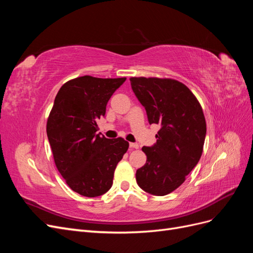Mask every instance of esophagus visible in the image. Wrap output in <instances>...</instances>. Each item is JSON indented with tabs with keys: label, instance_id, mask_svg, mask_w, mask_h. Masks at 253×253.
<instances>
[{
	"label": "esophagus",
	"instance_id": "esophagus-1",
	"mask_svg": "<svg viewBox=\"0 0 253 253\" xmlns=\"http://www.w3.org/2000/svg\"><path fill=\"white\" fill-rule=\"evenodd\" d=\"M129 148H132V149H138V148H139V144H138V143L131 142V143H129Z\"/></svg>",
	"mask_w": 253,
	"mask_h": 253
}]
</instances>
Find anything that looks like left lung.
Masks as SVG:
<instances>
[{"label":"left lung","instance_id":"obj_1","mask_svg":"<svg viewBox=\"0 0 253 253\" xmlns=\"http://www.w3.org/2000/svg\"><path fill=\"white\" fill-rule=\"evenodd\" d=\"M132 89L150 125L162 126L153 147H143L147 163L136 171L138 186L153 195L173 192L200 160L207 132L200 101L185 84L170 78L132 77Z\"/></svg>","mask_w":253,"mask_h":253}]
</instances>
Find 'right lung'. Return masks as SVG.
Returning a JSON list of instances; mask_svg holds the SVG:
<instances>
[{"instance_id":"1","label":"right lung","mask_w":253,"mask_h":253,"mask_svg":"<svg viewBox=\"0 0 253 253\" xmlns=\"http://www.w3.org/2000/svg\"><path fill=\"white\" fill-rule=\"evenodd\" d=\"M126 79L82 76L65 82L55 98L46 124L48 141L58 171L80 195L108 192L128 149L121 137L108 139L96 134L106 103Z\"/></svg>"}]
</instances>
